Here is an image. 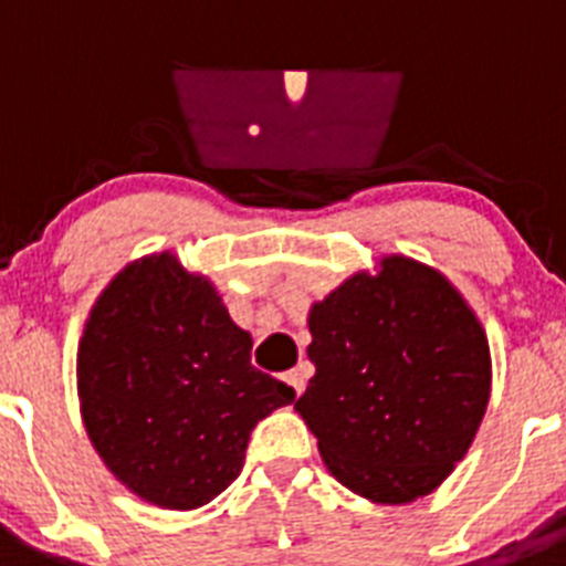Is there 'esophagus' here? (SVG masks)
<instances>
[{
  "label": "esophagus",
  "mask_w": 566,
  "mask_h": 566,
  "mask_svg": "<svg viewBox=\"0 0 566 566\" xmlns=\"http://www.w3.org/2000/svg\"><path fill=\"white\" fill-rule=\"evenodd\" d=\"M283 379H286V385L289 388H292L294 394H303V388H306V377H303V371H300V368H294V371H286L283 374Z\"/></svg>",
  "instance_id": "1"
}]
</instances>
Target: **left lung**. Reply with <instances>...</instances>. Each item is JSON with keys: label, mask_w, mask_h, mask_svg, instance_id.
<instances>
[{"label": "left lung", "mask_w": 566, "mask_h": 566, "mask_svg": "<svg viewBox=\"0 0 566 566\" xmlns=\"http://www.w3.org/2000/svg\"><path fill=\"white\" fill-rule=\"evenodd\" d=\"M308 332L317 371L294 408L332 476L377 504L433 493L490 399L488 337L451 280L388 254L314 303Z\"/></svg>", "instance_id": "1"}]
</instances>
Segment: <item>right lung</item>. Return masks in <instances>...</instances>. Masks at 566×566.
Here are the masks:
<instances>
[{
	"instance_id": "obj_1",
	"label": "right lung",
	"mask_w": 566,
	"mask_h": 566,
	"mask_svg": "<svg viewBox=\"0 0 566 566\" xmlns=\"http://www.w3.org/2000/svg\"><path fill=\"white\" fill-rule=\"evenodd\" d=\"M76 374L98 457L135 496L167 510L223 493L254 424L294 399L286 382L254 368L249 332L172 252L109 280L84 323Z\"/></svg>"
}]
</instances>
